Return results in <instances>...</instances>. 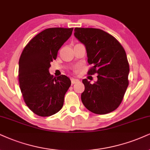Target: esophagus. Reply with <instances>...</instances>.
Wrapping results in <instances>:
<instances>
[{
    "label": "esophagus",
    "mask_w": 150,
    "mask_h": 150,
    "mask_svg": "<svg viewBox=\"0 0 150 150\" xmlns=\"http://www.w3.org/2000/svg\"><path fill=\"white\" fill-rule=\"evenodd\" d=\"M79 81L78 79H71V84H74L76 83H77Z\"/></svg>",
    "instance_id": "1"
}]
</instances>
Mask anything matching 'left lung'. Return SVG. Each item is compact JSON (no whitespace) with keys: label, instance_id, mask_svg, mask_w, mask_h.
Segmentation results:
<instances>
[{"label":"left lung","instance_id":"1","mask_svg":"<svg viewBox=\"0 0 150 150\" xmlns=\"http://www.w3.org/2000/svg\"><path fill=\"white\" fill-rule=\"evenodd\" d=\"M74 36L85 45L88 62L92 67L88 74H97V81L91 84L83 80L84 92L81 101L92 112L104 115L120 106L129 86V65L121 44L101 29L76 28Z\"/></svg>","mask_w":150,"mask_h":150}]
</instances>
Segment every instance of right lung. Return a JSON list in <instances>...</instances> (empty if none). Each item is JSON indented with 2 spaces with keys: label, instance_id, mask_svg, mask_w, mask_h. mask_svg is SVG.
I'll list each match as a JSON object with an SVG mask.
<instances>
[{
  "label": "right lung",
  "instance_id": "right-lung-1",
  "mask_svg": "<svg viewBox=\"0 0 150 150\" xmlns=\"http://www.w3.org/2000/svg\"><path fill=\"white\" fill-rule=\"evenodd\" d=\"M73 28H51L35 36L24 48L18 61V81L23 100L35 114L48 117L58 112L71 86L65 75L49 73L51 62L71 35Z\"/></svg>",
  "mask_w": 150,
  "mask_h": 150
}]
</instances>
